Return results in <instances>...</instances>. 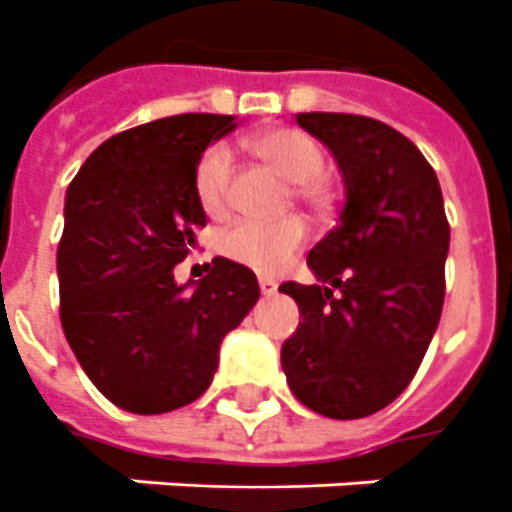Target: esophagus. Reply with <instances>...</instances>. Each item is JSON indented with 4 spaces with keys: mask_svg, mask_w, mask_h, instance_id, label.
I'll use <instances>...</instances> for the list:
<instances>
[{
    "mask_svg": "<svg viewBox=\"0 0 512 512\" xmlns=\"http://www.w3.org/2000/svg\"><path fill=\"white\" fill-rule=\"evenodd\" d=\"M259 288L264 296H272V293L277 290V282L272 280V277H259Z\"/></svg>",
    "mask_w": 512,
    "mask_h": 512,
    "instance_id": "obj_1",
    "label": "esophagus"
}]
</instances>
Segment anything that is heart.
I'll use <instances>...</instances> for the list:
<instances>
[{"label":"heart","mask_w":512,"mask_h":512,"mask_svg":"<svg viewBox=\"0 0 512 512\" xmlns=\"http://www.w3.org/2000/svg\"><path fill=\"white\" fill-rule=\"evenodd\" d=\"M251 150L269 161L282 177L298 185L301 198L320 200V177L325 171V153L322 147L304 132L296 129H280V132H264L251 140ZM232 177V153L230 147L216 142L200 155L195 166V192L200 206L208 214H216L227 206L230 198ZM309 230L304 219H285V222H240L232 230L224 232L222 251L232 261L251 267L264 275H275L288 264L301 245L306 243Z\"/></svg>","instance_id":"obj_1"}]
</instances>
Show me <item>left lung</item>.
Returning a JSON list of instances; mask_svg holds the SVG:
<instances>
[{
  "mask_svg": "<svg viewBox=\"0 0 512 512\" xmlns=\"http://www.w3.org/2000/svg\"><path fill=\"white\" fill-rule=\"evenodd\" d=\"M296 121L333 153L346 200L306 259L317 285H280L304 317L280 362L309 410L367 418L415 378L439 327L444 198L431 163L383 121L351 113H298Z\"/></svg>",
  "mask_w": 512,
  "mask_h": 512,
  "instance_id": "obj_1",
  "label": "left lung"
}]
</instances>
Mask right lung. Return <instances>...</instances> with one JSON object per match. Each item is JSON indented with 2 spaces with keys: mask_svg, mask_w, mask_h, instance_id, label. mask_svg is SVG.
<instances>
[{
  "mask_svg": "<svg viewBox=\"0 0 512 512\" xmlns=\"http://www.w3.org/2000/svg\"><path fill=\"white\" fill-rule=\"evenodd\" d=\"M235 116L185 113L102 142L65 192L57 245L60 322L102 396L134 415L195 402L219 346L259 301L251 269L214 259L198 282L174 267L206 227L195 166Z\"/></svg>",
  "mask_w": 512,
  "mask_h": 512,
  "instance_id": "1",
  "label": "right lung"
}]
</instances>
